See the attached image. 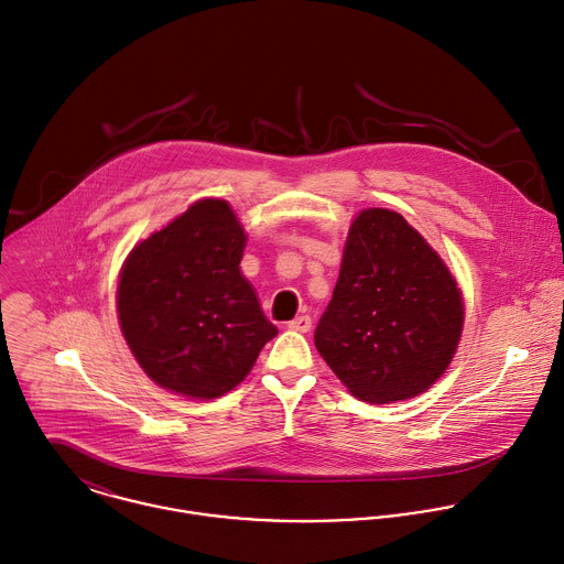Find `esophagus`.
<instances>
[{"instance_id": "1", "label": "esophagus", "mask_w": 564, "mask_h": 564, "mask_svg": "<svg viewBox=\"0 0 564 564\" xmlns=\"http://www.w3.org/2000/svg\"><path fill=\"white\" fill-rule=\"evenodd\" d=\"M311 317L308 315H300V317H295L293 322H289V328L291 330H297V333H308L311 330Z\"/></svg>"}]
</instances>
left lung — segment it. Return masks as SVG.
<instances>
[{"label": "left lung", "instance_id": "left-lung-1", "mask_svg": "<svg viewBox=\"0 0 564 564\" xmlns=\"http://www.w3.org/2000/svg\"><path fill=\"white\" fill-rule=\"evenodd\" d=\"M464 328L462 291L437 251L398 214L364 209L315 348L352 395L387 404L446 372Z\"/></svg>", "mask_w": 564, "mask_h": 564}]
</instances>
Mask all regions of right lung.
Masks as SVG:
<instances>
[{
    "mask_svg": "<svg viewBox=\"0 0 564 564\" xmlns=\"http://www.w3.org/2000/svg\"><path fill=\"white\" fill-rule=\"evenodd\" d=\"M245 229L220 198H200L133 247L118 282V319L160 387L218 398L278 335L240 273Z\"/></svg>",
    "mask_w": 564,
    "mask_h": 564,
    "instance_id": "add662e5",
    "label": "right lung"
}]
</instances>
